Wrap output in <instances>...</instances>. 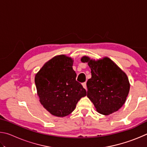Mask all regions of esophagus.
Returning <instances> with one entry per match:
<instances>
[{
	"instance_id": "esophagus-1",
	"label": "esophagus",
	"mask_w": 147,
	"mask_h": 147,
	"mask_svg": "<svg viewBox=\"0 0 147 147\" xmlns=\"http://www.w3.org/2000/svg\"><path fill=\"white\" fill-rule=\"evenodd\" d=\"M82 86H83V87H84V89H87V85H86V82H84V83L82 84Z\"/></svg>"
}]
</instances>
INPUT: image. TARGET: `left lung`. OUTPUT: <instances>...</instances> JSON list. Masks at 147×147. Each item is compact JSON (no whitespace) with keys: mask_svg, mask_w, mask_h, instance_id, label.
Wrapping results in <instances>:
<instances>
[{"mask_svg":"<svg viewBox=\"0 0 147 147\" xmlns=\"http://www.w3.org/2000/svg\"><path fill=\"white\" fill-rule=\"evenodd\" d=\"M81 61L88 63L91 78L87 82L88 94L96 111L108 115L118 111L125 103L130 91L126 74L108 57L93 59L82 57Z\"/></svg>","mask_w":147,"mask_h":147,"instance_id":"left-lung-1","label":"left lung"}]
</instances>
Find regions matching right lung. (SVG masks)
Here are the masks:
<instances>
[{
  "label": "right lung",
  "instance_id": "1",
  "mask_svg": "<svg viewBox=\"0 0 147 147\" xmlns=\"http://www.w3.org/2000/svg\"><path fill=\"white\" fill-rule=\"evenodd\" d=\"M73 59L64 54L50 59L35 76L39 102L53 115L63 117L75 109L86 91L76 80Z\"/></svg>",
  "mask_w": 147,
  "mask_h": 147
}]
</instances>
